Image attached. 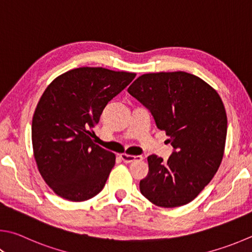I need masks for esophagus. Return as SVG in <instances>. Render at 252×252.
Returning <instances> with one entry per match:
<instances>
[{
  "label": "esophagus",
  "mask_w": 252,
  "mask_h": 252,
  "mask_svg": "<svg viewBox=\"0 0 252 252\" xmlns=\"http://www.w3.org/2000/svg\"><path fill=\"white\" fill-rule=\"evenodd\" d=\"M120 158L125 163H131L133 161H141V159H143L141 155H129L126 153L120 154Z\"/></svg>",
  "instance_id": "obj_1"
}]
</instances>
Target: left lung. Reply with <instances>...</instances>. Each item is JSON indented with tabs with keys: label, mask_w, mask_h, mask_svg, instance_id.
<instances>
[{
	"label": "left lung",
	"mask_w": 252,
	"mask_h": 252,
	"mask_svg": "<svg viewBox=\"0 0 252 252\" xmlns=\"http://www.w3.org/2000/svg\"><path fill=\"white\" fill-rule=\"evenodd\" d=\"M127 93L149 109L174 148L167 162L155 154L148 158L142 195L164 208L189 204L222 161L227 114L220 97L207 82L185 71L144 74Z\"/></svg>",
	"instance_id": "obj_1"
}]
</instances>
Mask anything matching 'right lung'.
<instances>
[{"mask_svg":"<svg viewBox=\"0 0 252 252\" xmlns=\"http://www.w3.org/2000/svg\"><path fill=\"white\" fill-rule=\"evenodd\" d=\"M135 74L80 67L45 89L32 122V143L40 175L61 197L84 202L102 190L116 155L91 140L104 107Z\"/></svg>","mask_w":252,"mask_h":252,"instance_id":"add662e5","label":"right lung"}]
</instances>
